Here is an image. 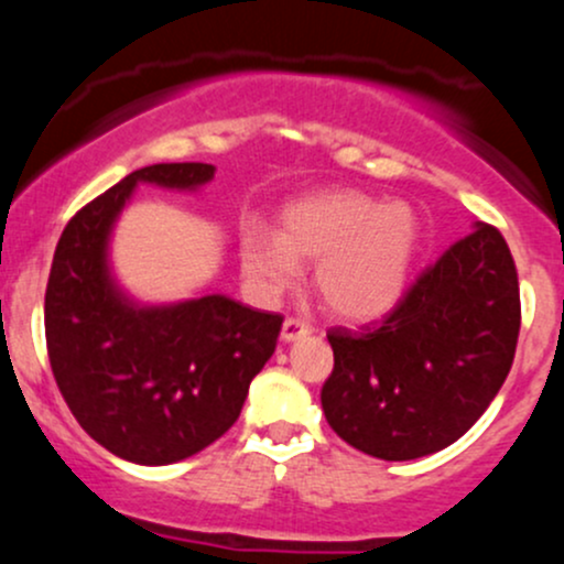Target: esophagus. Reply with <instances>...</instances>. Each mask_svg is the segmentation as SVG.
Segmentation results:
<instances>
[{
  "label": "esophagus",
  "mask_w": 564,
  "mask_h": 564,
  "mask_svg": "<svg viewBox=\"0 0 564 564\" xmlns=\"http://www.w3.org/2000/svg\"><path fill=\"white\" fill-rule=\"evenodd\" d=\"M313 334V328H310L307 321L302 318H286L283 321V328H281V339L283 341H296L302 339V336Z\"/></svg>",
  "instance_id": "esophagus-1"
}]
</instances>
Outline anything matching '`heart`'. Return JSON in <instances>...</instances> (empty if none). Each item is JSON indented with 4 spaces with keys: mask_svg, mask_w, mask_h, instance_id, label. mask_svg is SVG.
<instances>
[{
    "mask_svg": "<svg viewBox=\"0 0 564 564\" xmlns=\"http://www.w3.org/2000/svg\"><path fill=\"white\" fill-rule=\"evenodd\" d=\"M419 251V219L408 204H379L355 191L291 200L281 232L262 223L241 230V270L262 300L300 281L315 264V289L336 318L366 323L387 315L408 286Z\"/></svg>",
    "mask_w": 564,
    "mask_h": 564,
    "instance_id": "1",
    "label": "heart"
}]
</instances>
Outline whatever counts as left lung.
Returning <instances> with one entry per match:
<instances>
[{"label":"left lung","mask_w":564,"mask_h":564,"mask_svg":"<svg viewBox=\"0 0 564 564\" xmlns=\"http://www.w3.org/2000/svg\"><path fill=\"white\" fill-rule=\"evenodd\" d=\"M520 336V283L503 236L475 223L379 326L332 328L321 390L332 430L384 462L448 448L501 390Z\"/></svg>","instance_id":"obj_1"}]
</instances>
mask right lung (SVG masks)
<instances>
[{
    "mask_svg": "<svg viewBox=\"0 0 564 564\" xmlns=\"http://www.w3.org/2000/svg\"><path fill=\"white\" fill-rule=\"evenodd\" d=\"M215 172L187 161L127 174L70 217L50 270L44 334L61 394L95 443L145 467L223 437L281 334V315L225 294L140 304L116 281L111 236L134 187L198 191Z\"/></svg>",
    "mask_w": 564,
    "mask_h": 564,
    "instance_id": "right-lung-1",
    "label": "right lung"
}]
</instances>
